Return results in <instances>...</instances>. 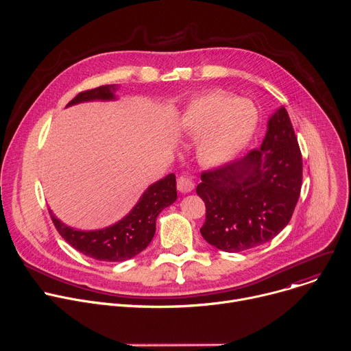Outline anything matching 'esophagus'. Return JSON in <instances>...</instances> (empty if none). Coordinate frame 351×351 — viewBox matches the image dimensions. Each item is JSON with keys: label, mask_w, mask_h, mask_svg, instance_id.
I'll list each match as a JSON object with an SVG mask.
<instances>
[{"label": "esophagus", "mask_w": 351, "mask_h": 351, "mask_svg": "<svg viewBox=\"0 0 351 351\" xmlns=\"http://www.w3.org/2000/svg\"><path fill=\"white\" fill-rule=\"evenodd\" d=\"M194 189V183L191 179L187 176H180L178 178V190L182 193H190Z\"/></svg>", "instance_id": "obj_1"}]
</instances>
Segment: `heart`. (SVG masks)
Listing matches in <instances>:
<instances>
[{
    "label": "heart",
    "instance_id": "1",
    "mask_svg": "<svg viewBox=\"0 0 351 351\" xmlns=\"http://www.w3.org/2000/svg\"><path fill=\"white\" fill-rule=\"evenodd\" d=\"M258 110L245 98L222 90L195 97L180 117L184 133L198 137L197 156L210 167L234 160L253 140L258 128Z\"/></svg>",
    "mask_w": 351,
    "mask_h": 351
}]
</instances>
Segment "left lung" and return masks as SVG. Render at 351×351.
Instances as JSON below:
<instances>
[{
  "label": "left lung",
  "mask_w": 351,
  "mask_h": 351,
  "mask_svg": "<svg viewBox=\"0 0 351 351\" xmlns=\"http://www.w3.org/2000/svg\"><path fill=\"white\" fill-rule=\"evenodd\" d=\"M303 180V161L285 107L268 121L258 149L202 173L195 189L206 203L203 237L226 253L272 240L290 221Z\"/></svg>",
  "instance_id": "8db88e82"
}]
</instances>
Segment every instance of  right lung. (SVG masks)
Listing matches in <instances>:
<instances>
[{"label": "right lung", "mask_w": 351, "mask_h": 351, "mask_svg": "<svg viewBox=\"0 0 351 351\" xmlns=\"http://www.w3.org/2000/svg\"><path fill=\"white\" fill-rule=\"evenodd\" d=\"M117 84L99 86L79 93L66 106L86 101L115 99ZM176 178L169 173L153 183L138 198L132 211L117 223L98 230H79L62 223L56 215L51 219L58 233L77 252L98 261L121 263L133 258L149 244L156 233V221L160 213L176 202Z\"/></svg>", "instance_id": "obj_1"}]
</instances>
